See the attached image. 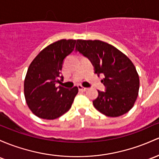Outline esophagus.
Returning a JSON list of instances; mask_svg holds the SVG:
<instances>
[{
    "label": "esophagus",
    "mask_w": 159,
    "mask_h": 159,
    "mask_svg": "<svg viewBox=\"0 0 159 159\" xmlns=\"http://www.w3.org/2000/svg\"><path fill=\"white\" fill-rule=\"evenodd\" d=\"M78 88L80 91H86L87 90V88H84V87L81 86V85H78Z\"/></svg>",
    "instance_id": "obj_1"
}]
</instances>
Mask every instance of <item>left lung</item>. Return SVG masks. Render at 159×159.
<instances>
[{"instance_id": "left-lung-1", "label": "left lung", "mask_w": 159, "mask_h": 159, "mask_svg": "<svg viewBox=\"0 0 159 159\" xmlns=\"http://www.w3.org/2000/svg\"><path fill=\"white\" fill-rule=\"evenodd\" d=\"M76 52L91 62L94 72L104 77L105 91L98 90L94 107L109 117H118L132 109L137 98L139 79L130 59L109 43L99 40H77Z\"/></svg>"}]
</instances>
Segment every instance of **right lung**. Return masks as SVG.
Returning a JSON list of instances; mask_svg holds the SVG:
<instances>
[{
    "label": "right lung",
    "mask_w": 159,
    "mask_h": 159,
    "mask_svg": "<svg viewBox=\"0 0 159 159\" xmlns=\"http://www.w3.org/2000/svg\"><path fill=\"white\" fill-rule=\"evenodd\" d=\"M76 40L62 39L41 50L28 69L24 93L30 110L39 118L55 119L69 110L78 88L57 87L64 60L75 48Z\"/></svg>",
    "instance_id": "obj_1"
}]
</instances>
